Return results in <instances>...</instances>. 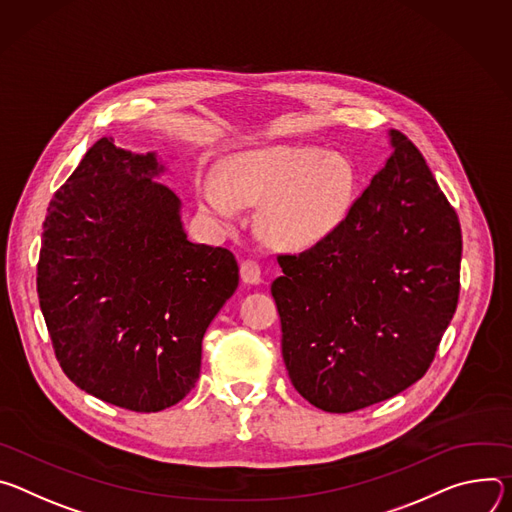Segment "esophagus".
Here are the masks:
<instances>
[{
    "mask_svg": "<svg viewBox=\"0 0 512 512\" xmlns=\"http://www.w3.org/2000/svg\"><path fill=\"white\" fill-rule=\"evenodd\" d=\"M240 276H242V282H246V285H258V282L262 280L260 266L254 260H244L240 264Z\"/></svg>",
    "mask_w": 512,
    "mask_h": 512,
    "instance_id": "1",
    "label": "esophagus"
}]
</instances>
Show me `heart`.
Here are the masks:
<instances>
[{"label": "heart", "mask_w": 512, "mask_h": 512, "mask_svg": "<svg viewBox=\"0 0 512 512\" xmlns=\"http://www.w3.org/2000/svg\"><path fill=\"white\" fill-rule=\"evenodd\" d=\"M356 191L354 168L315 146L274 144L246 150L221 166V183L199 187L205 213L234 221L240 205H264L260 230L276 246L311 248L348 217Z\"/></svg>", "instance_id": "1"}]
</instances>
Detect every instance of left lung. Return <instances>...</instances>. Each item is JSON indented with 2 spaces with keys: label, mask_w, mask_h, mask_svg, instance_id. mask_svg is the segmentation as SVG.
<instances>
[{
  "label": "left lung",
  "mask_w": 512,
  "mask_h": 512,
  "mask_svg": "<svg viewBox=\"0 0 512 512\" xmlns=\"http://www.w3.org/2000/svg\"><path fill=\"white\" fill-rule=\"evenodd\" d=\"M392 154L337 230L282 254L272 297L297 392L352 413L415 384L458 307L462 230L423 154L390 130Z\"/></svg>",
  "instance_id": "left-lung-1"
}]
</instances>
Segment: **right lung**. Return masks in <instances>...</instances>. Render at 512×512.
I'll return each mask as SVG.
<instances>
[{"label":"right lung","instance_id":"add662e5","mask_svg":"<svg viewBox=\"0 0 512 512\" xmlns=\"http://www.w3.org/2000/svg\"><path fill=\"white\" fill-rule=\"evenodd\" d=\"M162 173L156 152L97 140L48 205L36 276L63 372L136 413L191 392L203 335L240 280L230 250L189 242Z\"/></svg>","mask_w":512,"mask_h":512}]
</instances>
